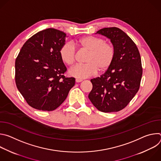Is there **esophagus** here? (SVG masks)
<instances>
[{"instance_id":"1","label":"esophagus","mask_w":161,"mask_h":161,"mask_svg":"<svg viewBox=\"0 0 161 161\" xmlns=\"http://www.w3.org/2000/svg\"><path fill=\"white\" fill-rule=\"evenodd\" d=\"M83 80H81V79H78V78H77V79H76V82H77V83H79V82H81V81H82Z\"/></svg>"}]
</instances>
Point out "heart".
Instances as JSON below:
<instances>
[{"label": "heart", "instance_id": "obj_1", "mask_svg": "<svg viewBox=\"0 0 161 161\" xmlns=\"http://www.w3.org/2000/svg\"><path fill=\"white\" fill-rule=\"evenodd\" d=\"M76 44L79 48L88 52L85 64H76L70 68L69 73L78 78H86L99 72L107 71L111 65L115 49L114 45L99 37L87 36L80 38ZM62 60L68 65L73 64L76 60V49L71 42L64 43L60 49Z\"/></svg>", "mask_w": 161, "mask_h": 161}]
</instances>
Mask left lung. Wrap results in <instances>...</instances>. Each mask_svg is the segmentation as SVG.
Wrapping results in <instances>:
<instances>
[{"label": "left lung", "mask_w": 161, "mask_h": 161, "mask_svg": "<svg viewBox=\"0 0 161 161\" xmlns=\"http://www.w3.org/2000/svg\"><path fill=\"white\" fill-rule=\"evenodd\" d=\"M96 34L110 39L115 56L105 73L90 80L92 89L88 98L100 111L117 112L125 108L139 90L143 74L140 54L134 41L117 27L104 28Z\"/></svg>", "instance_id": "1"}]
</instances>
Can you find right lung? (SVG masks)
I'll return each mask as SVG.
<instances>
[{"label": "right lung", "instance_id": "obj_1", "mask_svg": "<svg viewBox=\"0 0 161 161\" xmlns=\"http://www.w3.org/2000/svg\"><path fill=\"white\" fill-rule=\"evenodd\" d=\"M66 34L50 28L30 37L15 60V82L27 104L38 110L53 111L66 99L75 78H66L60 56Z\"/></svg>", "mask_w": 161, "mask_h": 161}]
</instances>
